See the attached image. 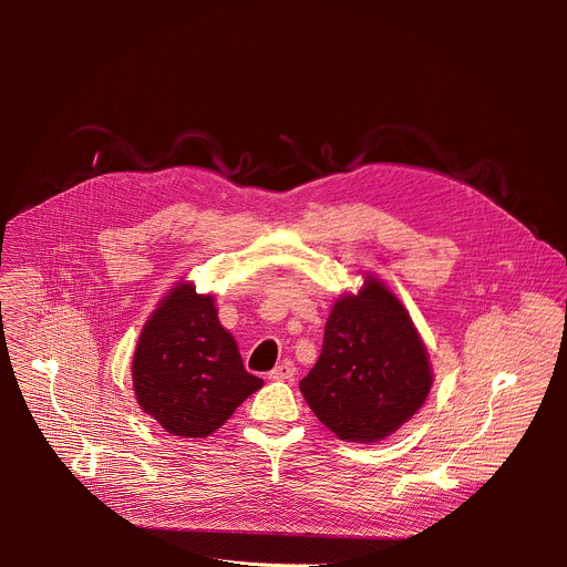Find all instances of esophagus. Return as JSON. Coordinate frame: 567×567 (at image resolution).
<instances>
[{
	"label": "esophagus",
	"mask_w": 567,
	"mask_h": 567,
	"mask_svg": "<svg viewBox=\"0 0 567 567\" xmlns=\"http://www.w3.org/2000/svg\"><path fill=\"white\" fill-rule=\"evenodd\" d=\"M296 377V365L293 361H282L280 365H276L271 372H269V379L274 381H291Z\"/></svg>",
	"instance_id": "obj_1"
}]
</instances>
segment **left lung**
Returning a JSON list of instances; mask_svg holds the SVG:
<instances>
[{
	"instance_id": "8db88e82",
	"label": "left lung",
	"mask_w": 567,
	"mask_h": 567,
	"mask_svg": "<svg viewBox=\"0 0 567 567\" xmlns=\"http://www.w3.org/2000/svg\"><path fill=\"white\" fill-rule=\"evenodd\" d=\"M426 348L409 311L374 278L341 298L316 365L300 381L313 415L346 442H379L409 422L431 390Z\"/></svg>"
}]
</instances>
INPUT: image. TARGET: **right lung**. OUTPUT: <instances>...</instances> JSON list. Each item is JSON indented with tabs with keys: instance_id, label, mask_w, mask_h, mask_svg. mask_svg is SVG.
Wrapping results in <instances>:
<instances>
[{
	"instance_id": "add662e5",
	"label": "right lung",
	"mask_w": 567,
	"mask_h": 567,
	"mask_svg": "<svg viewBox=\"0 0 567 567\" xmlns=\"http://www.w3.org/2000/svg\"><path fill=\"white\" fill-rule=\"evenodd\" d=\"M210 296L179 285L145 322L132 377L141 409L168 433L206 437L262 379L245 370Z\"/></svg>"
}]
</instances>
